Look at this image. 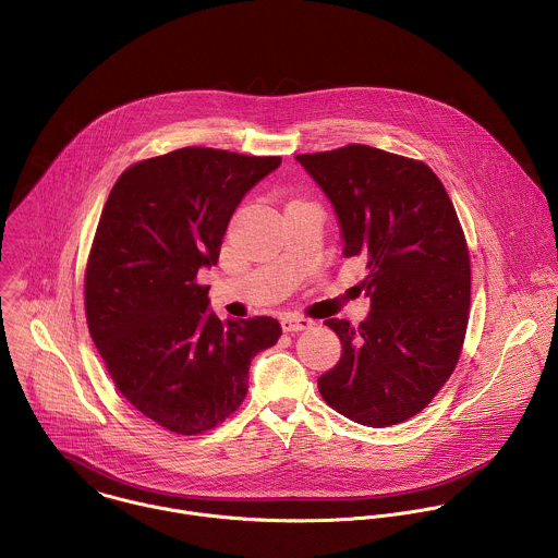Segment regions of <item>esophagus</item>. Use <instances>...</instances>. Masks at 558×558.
Wrapping results in <instances>:
<instances>
[{"label": "esophagus", "mask_w": 558, "mask_h": 558, "mask_svg": "<svg viewBox=\"0 0 558 558\" xmlns=\"http://www.w3.org/2000/svg\"><path fill=\"white\" fill-rule=\"evenodd\" d=\"M282 324V330L284 332H304V330H311L313 328V322L306 319V317H298V315H284L280 319Z\"/></svg>", "instance_id": "1"}]
</instances>
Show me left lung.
Segmentation results:
<instances>
[{
	"mask_svg": "<svg viewBox=\"0 0 558 558\" xmlns=\"http://www.w3.org/2000/svg\"><path fill=\"white\" fill-rule=\"evenodd\" d=\"M295 159L335 207L342 254L368 269V317L326 322L342 353L319 392L353 423H403L445 386L465 336L470 258L452 203L429 166L373 146Z\"/></svg>",
	"mask_w": 558,
	"mask_h": 558,
	"instance_id": "8db88e82",
	"label": "left lung"
}]
</instances>
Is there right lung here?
<instances>
[{"label":"right lung","mask_w":558,"mask_h":558,"mask_svg":"<svg viewBox=\"0 0 558 558\" xmlns=\"http://www.w3.org/2000/svg\"><path fill=\"white\" fill-rule=\"evenodd\" d=\"M282 163L187 146L124 170L97 226L86 269L88 330L122 397L168 432L196 436L247 392L252 357L278 319L220 322L196 276L218 265L243 196Z\"/></svg>","instance_id":"right-lung-1"}]
</instances>
